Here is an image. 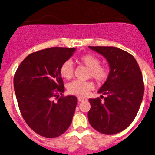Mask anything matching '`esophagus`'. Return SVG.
Masks as SVG:
<instances>
[{
    "mask_svg": "<svg viewBox=\"0 0 155 155\" xmlns=\"http://www.w3.org/2000/svg\"><path fill=\"white\" fill-rule=\"evenodd\" d=\"M78 101H85V100H87L86 99V98H82V97H79V98H78Z\"/></svg>",
    "mask_w": 155,
    "mask_h": 155,
    "instance_id": "34e87169",
    "label": "esophagus"
}]
</instances>
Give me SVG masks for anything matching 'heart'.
Here are the masks:
<instances>
[{"mask_svg": "<svg viewBox=\"0 0 155 155\" xmlns=\"http://www.w3.org/2000/svg\"><path fill=\"white\" fill-rule=\"evenodd\" d=\"M78 61L89 68V77L92 78L98 84H104L110 76V68L109 66L101 64L99 57L92 54H86L80 57ZM74 68L71 60H66L61 65L60 68V74L66 79H71L74 76ZM93 88L90 82L74 81L68 84L67 89L68 93L77 96H85Z\"/></svg>", "mask_w": 155, "mask_h": 155, "instance_id": "heart-1", "label": "heart"}]
</instances>
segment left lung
I'll use <instances>...</instances> for the list:
<instances>
[{
    "instance_id": "1",
    "label": "left lung",
    "mask_w": 155,
    "mask_h": 155,
    "mask_svg": "<svg viewBox=\"0 0 155 155\" xmlns=\"http://www.w3.org/2000/svg\"><path fill=\"white\" fill-rule=\"evenodd\" d=\"M107 60L110 76L98 90L107 95L89 98L88 113L91 126L104 134L111 135L127 128L136 117L144 94L143 74L130 54L116 47L89 46Z\"/></svg>"
}]
</instances>
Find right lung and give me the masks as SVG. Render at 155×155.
Masks as SVG:
<instances>
[{
    "label": "right lung",
    "mask_w": 155,
    "mask_h": 155,
    "mask_svg": "<svg viewBox=\"0 0 155 155\" xmlns=\"http://www.w3.org/2000/svg\"><path fill=\"white\" fill-rule=\"evenodd\" d=\"M74 51V48L54 47L33 52L21 63L14 75L22 117L33 131L46 138L63 134L75 112L78 99L74 95H63L60 72L61 65Z\"/></svg>",
    "instance_id": "add662e5"
}]
</instances>
